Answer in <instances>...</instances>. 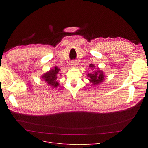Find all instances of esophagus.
I'll return each mask as SVG.
<instances>
[{"label": "esophagus", "instance_id": "obj_1", "mask_svg": "<svg viewBox=\"0 0 148 148\" xmlns=\"http://www.w3.org/2000/svg\"><path fill=\"white\" fill-rule=\"evenodd\" d=\"M71 68H75V66H76V65H77V64H76V62L75 61H72L71 62Z\"/></svg>", "mask_w": 148, "mask_h": 148}]
</instances>
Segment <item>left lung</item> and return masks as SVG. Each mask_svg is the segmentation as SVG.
<instances>
[{
  "label": "left lung",
  "instance_id": "8db88e82",
  "mask_svg": "<svg viewBox=\"0 0 148 148\" xmlns=\"http://www.w3.org/2000/svg\"><path fill=\"white\" fill-rule=\"evenodd\" d=\"M89 67L91 68L92 69L95 68L94 65L90 64ZM98 69L96 71H93V73H88L87 76L89 77V80L90 83H92L93 85H98V84H100L102 83L104 80V74L101 70H99V68H97Z\"/></svg>",
  "mask_w": 148,
  "mask_h": 148
}]
</instances>
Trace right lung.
Wrapping results in <instances>:
<instances>
[{"label":"right lung","mask_w":148,"mask_h":148,"mask_svg":"<svg viewBox=\"0 0 148 148\" xmlns=\"http://www.w3.org/2000/svg\"><path fill=\"white\" fill-rule=\"evenodd\" d=\"M59 71L60 69L58 68V67H54L53 69H51L49 71L44 73L41 76V79L47 83V84L49 86H51L52 88H57L59 85V82L56 81V79L59 75Z\"/></svg>","instance_id":"right-lung-1"}]
</instances>
